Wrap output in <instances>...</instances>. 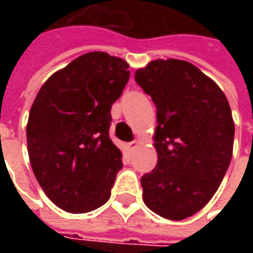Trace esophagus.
<instances>
[{"instance_id": "1", "label": "esophagus", "mask_w": 253, "mask_h": 253, "mask_svg": "<svg viewBox=\"0 0 253 253\" xmlns=\"http://www.w3.org/2000/svg\"><path fill=\"white\" fill-rule=\"evenodd\" d=\"M138 145H139V141H136V139H135V141L129 142V143H128L126 146H128V149H129V151H133V149H135V148H136Z\"/></svg>"}]
</instances>
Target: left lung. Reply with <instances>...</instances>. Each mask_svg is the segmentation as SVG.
I'll list each match as a JSON object with an SVG mask.
<instances>
[{"label":"left lung","mask_w":253,"mask_h":253,"mask_svg":"<svg viewBox=\"0 0 253 253\" xmlns=\"http://www.w3.org/2000/svg\"><path fill=\"white\" fill-rule=\"evenodd\" d=\"M135 82L156 105L158 165L141 179L146 207L184 219L218 190L232 158L235 125L225 94L186 60H153Z\"/></svg>","instance_id":"8db88e82"}]
</instances>
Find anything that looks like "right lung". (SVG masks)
I'll return each instance as SVG.
<instances>
[{
	"label": "right lung",
	"instance_id": "add662e5",
	"mask_svg": "<svg viewBox=\"0 0 253 253\" xmlns=\"http://www.w3.org/2000/svg\"><path fill=\"white\" fill-rule=\"evenodd\" d=\"M129 64L90 52L53 73L29 112L26 142L35 177L59 209L83 214L101 207L122 168L110 139L111 105L129 80Z\"/></svg>",
	"mask_w": 253,
	"mask_h": 253
}]
</instances>
